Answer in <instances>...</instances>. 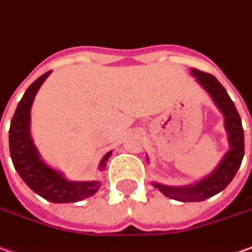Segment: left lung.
<instances>
[{"label": "left lung", "instance_id": "1", "mask_svg": "<svg viewBox=\"0 0 252 252\" xmlns=\"http://www.w3.org/2000/svg\"><path fill=\"white\" fill-rule=\"evenodd\" d=\"M191 75L209 93L216 106L224 116V126L228 135L229 149L213 172L191 186L173 187L153 181V186L158 188L165 196L180 202H202L221 192L233 180L244 157V131L242 119L226 90L210 73L191 68Z\"/></svg>", "mask_w": 252, "mask_h": 252}]
</instances>
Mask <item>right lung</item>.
I'll return each instance as SVG.
<instances>
[{"mask_svg":"<svg viewBox=\"0 0 252 252\" xmlns=\"http://www.w3.org/2000/svg\"><path fill=\"white\" fill-rule=\"evenodd\" d=\"M50 73L52 71L38 77L24 93L16 108L9 129L10 158L19 176L35 193L53 203H73L93 196L101 187V181L68 180L64 173L47 165L35 147L30 131L31 106L38 90ZM110 156L112 151L103 156L99 162V170L106 168V161Z\"/></svg>","mask_w":252,"mask_h":252,"instance_id":"right-lung-1","label":"right lung"}]
</instances>
